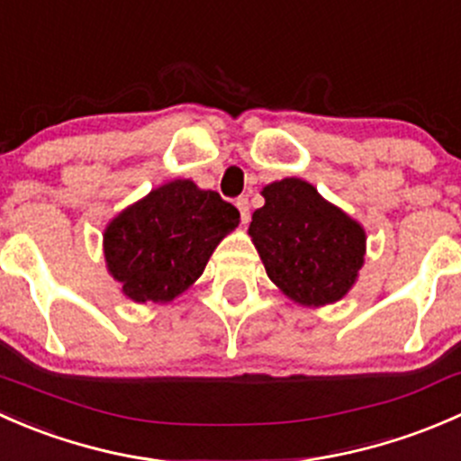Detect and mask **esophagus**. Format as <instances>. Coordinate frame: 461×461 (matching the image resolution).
<instances>
[{
    "mask_svg": "<svg viewBox=\"0 0 461 461\" xmlns=\"http://www.w3.org/2000/svg\"><path fill=\"white\" fill-rule=\"evenodd\" d=\"M236 207H239L240 221H243V225H245V222H249V201H248V198L240 196L239 201H236Z\"/></svg>",
    "mask_w": 461,
    "mask_h": 461,
    "instance_id": "esophagus-1",
    "label": "esophagus"
}]
</instances>
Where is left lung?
Listing matches in <instances>:
<instances>
[{
	"label": "left lung",
	"instance_id": "1",
	"mask_svg": "<svg viewBox=\"0 0 461 461\" xmlns=\"http://www.w3.org/2000/svg\"><path fill=\"white\" fill-rule=\"evenodd\" d=\"M248 234L269 281L305 308L341 301L359 278L366 230L303 178L265 185Z\"/></svg>",
	"mask_w": 461,
	"mask_h": 461
}]
</instances>
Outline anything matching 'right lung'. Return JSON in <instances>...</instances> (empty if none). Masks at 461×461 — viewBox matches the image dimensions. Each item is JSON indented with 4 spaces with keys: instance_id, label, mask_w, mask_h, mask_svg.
I'll list each match as a JSON object with an SVG mask.
<instances>
[{
    "instance_id": "1",
    "label": "right lung",
    "mask_w": 461,
    "mask_h": 461,
    "mask_svg": "<svg viewBox=\"0 0 461 461\" xmlns=\"http://www.w3.org/2000/svg\"><path fill=\"white\" fill-rule=\"evenodd\" d=\"M239 222V209L216 192L169 180L111 218L102 234L106 269L133 303H169L201 278Z\"/></svg>"
}]
</instances>
